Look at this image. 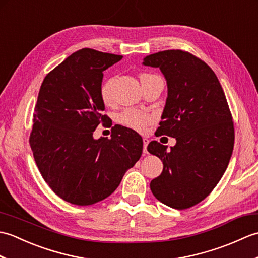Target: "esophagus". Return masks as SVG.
<instances>
[{
  "label": "esophagus",
  "mask_w": 258,
  "mask_h": 258,
  "mask_svg": "<svg viewBox=\"0 0 258 258\" xmlns=\"http://www.w3.org/2000/svg\"><path fill=\"white\" fill-rule=\"evenodd\" d=\"M150 143V140L147 138H143V152L147 153V145Z\"/></svg>",
  "instance_id": "obj_1"
}]
</instances>
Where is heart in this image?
<instances>
[{"instance_id":"1","label":"heart","mask_w":258,"mask_h":258,"mask_svg":"<svg viewBox=\"0 0 258 258\" xmlns=\"http://www.w3.org/2000/svg\"><path fill=\"white\" fill-rule=\"evenodd\" d=\"M150 76L152 75L143 73L141 75V81L146 78H150ZM112 84H113V80L108 79L104 82L101 86V98L105 104L111 102ZM116 119L120 125L126 126V127L132 128L134 131H138V132H144L145 128L147 127V125L152 122L153 118L151 115L143 112L135 111V109H124L123 112H120L117 115Z\"/></svg>"}]
</instances>
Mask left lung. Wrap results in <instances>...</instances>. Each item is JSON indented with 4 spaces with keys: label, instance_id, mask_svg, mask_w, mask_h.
Masks as SVG:
<instances>
[{
    "label": "left lung",
    "instance_id": "left-lung-1",
    "mask_svg": "<svg viewBox=\"0 0 258 258\" xmlns=\"http://www.w3.org/2000/svg\"><path fill=\"white\" fill-rule=\"evenodd\" d=\"M143 65L160 69L167 83L156 133L176 139L171 151L156 141L147 146L164 165L151 190L163 204L185 210L210 195L226 171L235 139L232 114L217 76L193 54L162 51L144 57Z\"/></svg>",
    "mask_w": 258,
    "mask_h": 258
}]
</instances>
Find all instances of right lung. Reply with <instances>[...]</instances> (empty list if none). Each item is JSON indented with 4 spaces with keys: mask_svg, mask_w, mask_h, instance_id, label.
<instances>
[{
    "mask_svg": "<svg viewBox=\"0 0 258 258\" xmlns=\"http://www.w3.org/2000/svg\"><path fill=\"white\" fill-rule=\"evenodd\" d=\"M122 57L82 48L51 71L38 92L30 135L33 156L47 185L71 204L106 199L142 155L143 140L124 126H114L111 140L93 138L107 120L102 114L103 72Z\"/></svg>",
    "mask_w": 258,
    "mask_h": 258,
    "instance_id": "right-lung-1",
    "label": "right lung"
}]
</instances>
